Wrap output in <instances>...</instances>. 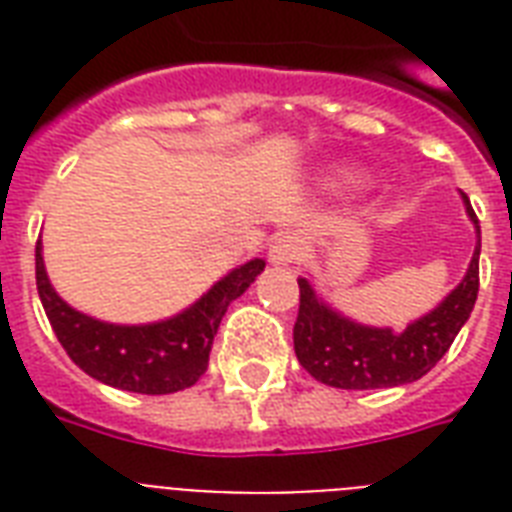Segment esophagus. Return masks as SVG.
<instances>
[{
	"label": "esophagus",
	"instance_id": "34e87169",
	"mask_svg": "<svg viewBox=\"0 0 512 512\" xmlns=\"http://www.w3.org/2000/svg\"><path fill=\"white\" fill-rule=\"evenodd\" d=\"M300 257H303V241L297 239V236H292V233H279V236L271 241L268 260H271L273 265H295Z\"/></svg>",
	"mask_w": 512,
	"mask_h": 512
}]
</instances>
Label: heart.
<instances>
[{"label": "heart", "mask_w": 512, "mask_h": 512, "mask_svg": "<svg viewBox=\"0 0 512 512\" xmlns=\"http://www.w3.org/2000/svg\"><path fill=\"white\" fill-rule=\"evenodd\" d=\"M340 183H342V185L356 183V175H353V172H342V175H340Z\"/></svg>", "instance_id": "obj_1"}]
</instances>
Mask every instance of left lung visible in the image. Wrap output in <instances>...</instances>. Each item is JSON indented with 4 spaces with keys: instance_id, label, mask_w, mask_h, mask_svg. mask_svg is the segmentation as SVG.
Wrapping results in <instances>:
<instances>
[{
    "instance_id": "1",
    "label": "left lung",
    "mask_w": 512,
    "mask_h": 512,
    "mask_svg": "<svg viewBox=\"0 0 512 512\" xmlns=\"http://www.w3.org/2000/svg\"><path fill=\"white\" fill-rule=\"evenodd\" d=\"M462 199L478 233L468 273L444 303L409 324L401 335H393V329L364 327L345 319L321 303L308 279H297L300 311L295 321V353L305 372L324 385L342 390L396 388L420 380L444 358L462 324L470 319L478 297L481 228L465 193Z\"/></svg>"
}]
</instances>
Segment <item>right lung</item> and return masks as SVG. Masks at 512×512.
Segmentation results:
<instances>
[{
    "label": "right lung",
    "mask_w": 512,
    "mask_h": 512,
    "mask_svg": "<svg viewBox=\"0 0 512 512\" xmlns=\"http://www.w3.org/2000/svg\"><path fill=\"white\" fill-rule=\"evenodd\" d=\"M265 268L249 260L220 279L191 308L167 321L119 327L92 319L63 303L52 289L42 260V241H36V289L52 332L82 372L111 388L164 396L191 388L207 372L209 350L228 305L247 292Z\"/></svg>",
    "instance_id": "right-lung-1"
}]
</instances>
